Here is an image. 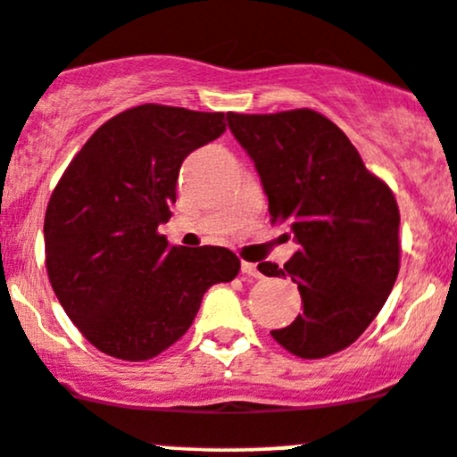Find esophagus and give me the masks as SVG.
<instances>
[{
	"label": "esophagus",
	"instance_id": "34e87169",
	"mask_svg": "<svg viewBox=\"0 0 457 457\" xmlns=\"http://www.w3.org/2000/svg\"><path fill=\"white\" fill-rule=\"evenodd\" d=\"M241 272H243V275H248V277H262L257 263H250V262L241 263Z\"/></svg>",
	"mask_w": 457,
	"mask_h": 457
}]
</instances>
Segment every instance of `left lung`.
I'll return each instance as SVG.
<instances>
[{
	"instance_id": "8db88e82",
	"label": "left lung",
	"mask_w": 457,
	"mask_h": 457,
	"mask_svg": "<svg viewBox=\"0 0 457 457\" xmlns=\"http://www.w3.org/2000/svg\"><path fill=\"white\" fill-rule=\"evenodd\" d=\"M228 123L257 166L270 223L300 243L284 268L259 263L263 275L291 277L304 304L270 336L300 358L343 352L377 318L399 275L395 194L315 110L228 112Z\"/></svg>"
}]
</instances>
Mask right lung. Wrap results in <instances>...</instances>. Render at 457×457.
Instances as JSON below:
<instances>
[{
  "label": "right lung",
  "instance_id": "1",
  "mask_svg": "<svg viewBox=\"0 0 457 457\" xmlns=\"http://www.w3.org/2000/svg\"><path fill=\"white\" fill-rule=\"evenodd\" d=\"M223 112L144 104L108 119L76 153L45 214L51 288L80 334L108 356L148 361L178 343L237 254L169 245L178 173L225 132Z\"/></svg>",
  "mask_w": 457,
  "mask_h": 457
}]
</instances>
